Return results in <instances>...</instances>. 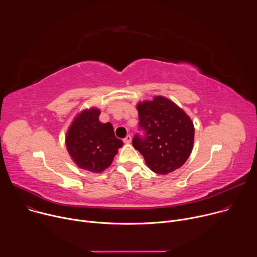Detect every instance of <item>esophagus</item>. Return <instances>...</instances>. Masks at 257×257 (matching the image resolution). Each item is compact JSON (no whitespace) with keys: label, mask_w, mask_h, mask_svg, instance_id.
<instances>
[{"label":"esophagus","mask_w":257,"mask_h":257,"mask_svg":"<svg viewBox=\"0 0 257 257\" xmlns=\"http://www.w3.org/2000/svg\"><path fill=\"white\" fill-rule=\"evenodd\" d=\"M131 140H132V137H131V135H129V134L123 139V141H124L125 143H130Z\"/></svg>","instance_id":"esophagus-1"}]
</instances>
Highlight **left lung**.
<instances>
[{"mask_svg":"<svg viewBox=\"0 0 257 257\" xmlns=\"http://www.w3.org/2000/svg\"><path fill=\"white\" fill-rule=\"evenodd\" d=\"M139 130L132 144L144 158L149 168L167 175L185 164L194 141V127L190 118L170 99L157 96L137 105Z\"/></svg>","mask_w":257,"mask_h":257,"instance_id":"1","label":"left lung"}]
</instances>
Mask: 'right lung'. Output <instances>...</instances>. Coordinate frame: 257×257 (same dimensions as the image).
<instances>
[{"mask_svg": "<svg viewBox=\"0 0 257 257\" xmlns=\"http://www.w3.org/2000/svg\"><path fill=\"white\" fill-rule=\"evenodd\" d=\"M99 109H85L69 128L67 151L75 164L86 171L100 173L112 164L123 141L115 136L111 123H101Z\"/></svg>", "mask_w": 257, "mask_h": 257, "instance_id": "1", "label": "right lung"}]
</instances>
